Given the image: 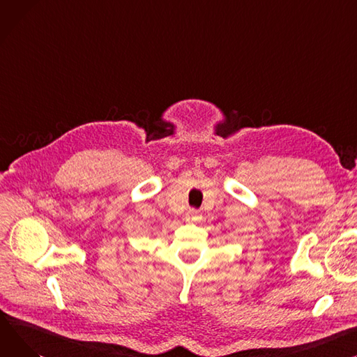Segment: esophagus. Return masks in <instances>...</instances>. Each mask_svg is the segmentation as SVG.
<instances>
[{"mask_svg":"<svg viewBox=\"0 0 357 357\" xmlns=\"http://www.w3.org/2000/svg\"><path fill=\"white\" fill-rule=\"evenodd\" d=\"M186 220L191 221V222H195L199 220V212L197 209H189L188 213H186Z\"/></svg>","mask_w":357,"mask_h":357,"instance_id":"esophagus-1","label":"esophagus"}]
</instances>
